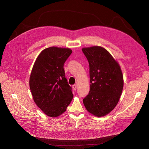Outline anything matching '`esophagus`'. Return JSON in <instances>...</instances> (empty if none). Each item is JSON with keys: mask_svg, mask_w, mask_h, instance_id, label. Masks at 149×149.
<instances>
[{"mask_svg": "<svg viewBox=\"0 0 149 149\" xmlns=\"http://www.w3.org/2000/svg\"><path fill=\"white\" fill-rule=\"evenodd\" d=\"M72 88H73V89L75 91L76 90H77V84H75V85H73V86H72Z\"/></svg>", "mask_w": 149, "mask_h": 149, "instance_id": "obj_1", "label": "esophagus"}]
</instances>
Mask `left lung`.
I'll return each instance as SVG.
<instances>
[{
    "label": "left lung",
    "instance_id": "1",
    "mask_svg": "<svg viewBox=\"0 0 149 149\" xmlns=\"http://www.w3.org/2000/svg\"><path fill=\"white\" fill-rule=\"evenodd\" d=\"M82 51L90 65V90L83 99L92 114L102 117L117 105L123 88V76L118 62L102 47L84 48Z\"/></svg>",
    "mask_w": 149,
    "mask_h": 149
}]
</instances>
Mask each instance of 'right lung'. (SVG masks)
<instances>
[{"mask_svg": "<svg viewBox=\"0 0 149 149\" xmlns=\"http://www.w3.org/2000/svg\"><path fill=\"white\" fill-rule=\"evenodd\" d=\"M71 53L69 48H46L38 55L32 70L29 86L33 100L51 117L64 113L73 98L63 69Z\"/></svg>", "mask_w": 149, "mask_h": 149, "instance_id": "add662e5", "label": "right lung"}]
</instances>
